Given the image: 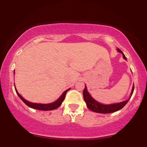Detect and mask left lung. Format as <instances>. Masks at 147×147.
Returning <instances> with one entry per match:
<instances>
[{
	"label": "left lung",
	"instance_id": "obj_1",
	"mask_svg": "<svg viewBox=\"0 0 147 147\" xmlns=\"http://www.w3.org/2000/svg\"><path fill=\"white\" fill-rule=\"evenodd\" d=\"M117 51L120 53L122 54L123 58L124 59L126 60V58L125 55H124V53L119 50V48H117ZM133 90H134V85H133L132 91H131V97L133 95ZM83 95H84V99L85 102L86 103L87 107L90 109V111H93L95 113H114L115 111H117L120 109H122L124 106L127 104V102H129V99L127 100L124 101V102H120V103H117V104H109V105H104V104H102L100 103L97 102V101H95V99L91 97L90 94L88 93V92L87 91L86 86H85V88L83 91Z\"/></svg>",
	"mask_w": 147,
	"mask_h": 147
}]
</instances>
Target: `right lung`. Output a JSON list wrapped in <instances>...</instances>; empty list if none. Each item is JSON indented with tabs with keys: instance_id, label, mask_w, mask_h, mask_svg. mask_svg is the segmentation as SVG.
I'll return each mask as SVG.
<instances>
[{
	"instance_id": "obj_1",
	"label": "right lung",
	"mask_w": 147,
	"mask_h": 147,
	"mask_svg": "<svg viewBox=\"0 0 147 147\" xmlns=\"http://www.w3.org/2000/svg\"><path fill=\"white\" fill-rule=\"evenodd\" d=\"M15 90H16V93H17V95H18V97L21 98V100L23 101V102H24L27 106H29V107L32 108V109H37V110H40V111H52V110H54V109H57V108H59L61 105L62 102H63L64 99H65V95H66L67 92L70 90V88L65 90V92L62 94V95L59 98L57 99L56 102L51 103V104H36V103H32V102H28V101L25 100V99L23 98V97H22L19 93H18V91L16 90V87H15Z\"/></svg>"
}]
</instances>
